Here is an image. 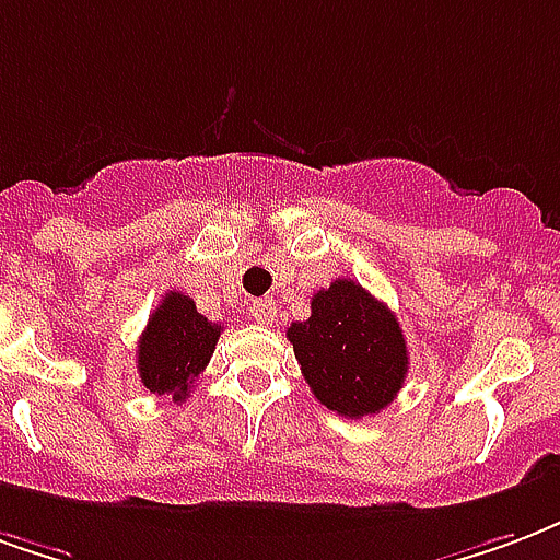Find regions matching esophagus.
Here are the masks:
<instances>
[{"label": "esophagus", "instance_id": "34e87169", "mask_svg": "<svg viewBox=\"0 0 560 560\" xmlns=\"http://www.w3.org/2000/svg\"><path fill=\"white\" fill-rule=\"evenodd\" d=\"M248 317L255 323H260V326H269V323L276 320V302L272 300H252V305H248Z\"/></svg>", "mask_w": 560, "mask_h": 560}]
</instances>
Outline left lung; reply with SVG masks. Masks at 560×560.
<instances>
[{
    "label": "left lung",
    "mask_w": 560,
    "mask_h": 560,
    "mask_svg": "<svg viewBox=\"0 0 560 560\" xmlns=\"http://www.w3.org/2000/svg\"><path fill=\"white\" fill-rule=\"evenodd\" d=\"M288 341L323 407L343 418L374 416L404 388L409 350L395 312L353 279L312 296V317L291 323Z\"/></svg>",
    "instance_id": "1"
}]
</instances>
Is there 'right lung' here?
<instances>
[{"mask_svg": "<svg viewBox=\"0 0 560 560\" xmlns=\"http://www.w3.org/2000/svg\"><path fill=\"white\" fill-rule=\"evenodd\" d=\"M222 326L198 314L196 302L184 293H165L139 338V376L153 395L186 400L189 388L217 350Z\"/></svg>", "mask_w": 560, "mask_h": 560, "instance_id": "obj_1", "label": "right lung"}]
</instances>
